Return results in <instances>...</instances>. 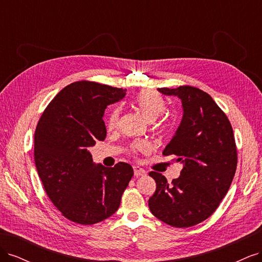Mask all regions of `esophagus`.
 Here are the masks:
<instances>
[{
  "instance_id": "1",
  "label": "esophagus",
  "mask_w": 262,
  "mask_h": 262,
  "mask_svg": "<svg viewBox=\"0 0 262 262\" xmlns=\"http://www.w3.org/2000/svg\"><path fill=\"white\" fill-rule=\"evenodd\" d=\"M133 171H134V176H136V177L143 176V175H145V173H146V171L143 168L139 167V166H134Z\"/></svg>"
}]
</instances>
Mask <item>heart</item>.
<instances>
[{
	"label": "heart",
	"mask_w": 262,
	"mask_h": 262,
	"mask_svg": "<svg viewBox=\"0 0 262 262\" xmlns=\"http://www.w3.org/2000/svg\"><path fill=\"white\" fill-rule=\"evenodd\" d=\"M134 105L140 110V113L145 117L147 120H155L157 117L163 115L166 110V100L162 95L153 90H144L141 91L136 98H134ZM121 110L119 107H115L107 118V129L114 130L119 118H120ZM150 148L149 144L146 141H134L130 144L129 152L134 156L139 153H146Z\"/></svg>",
	"instance_id": "heart-1"
}]
</instances>
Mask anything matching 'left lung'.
I'll list each match as a JSON object with an SVG mask.
<instances>
[{
	"instance_id": "obj_1",
	"label": "left lung",
	"mask_w": 262,
	"mask_h": 262,
	"mask_svg": "<svg viewBox=\"0 0 262 262\" xmlns=\"http://www.w3.org/2000/svg\"><path fill=\"white\" fill-rule=\"evenodd\" d=\"M158 91L182 102L184 117L163 155L177 156L184 168L171 184L160 172L148 173L156 182L148 207L166 224L190 227L211 216L231 187L237 167L233 128L208 93L189 85Z\"/></svg>"
}]
</instances>
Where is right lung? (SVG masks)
Masks as SVG:
<instances>
[{
	"mask_svg": "<svg viewBox=\"0 0 262 262\" xmlns=\"http://www.w3.org/2000/svg\"><path fill=\"white\" fill-rule=\"evenodd\" d=\"M126 90L78 81L55 95L35 131V164L47 195L68 220L92 225L112 216L133 176L131 165H95L89 147L106 139L105 109Z\"/></svg>",
	"mask_w": 262,
	"mask_h": 262,
	"instance_id": "right-lung-1",
	"label": "right lung"
}]
</instances>
